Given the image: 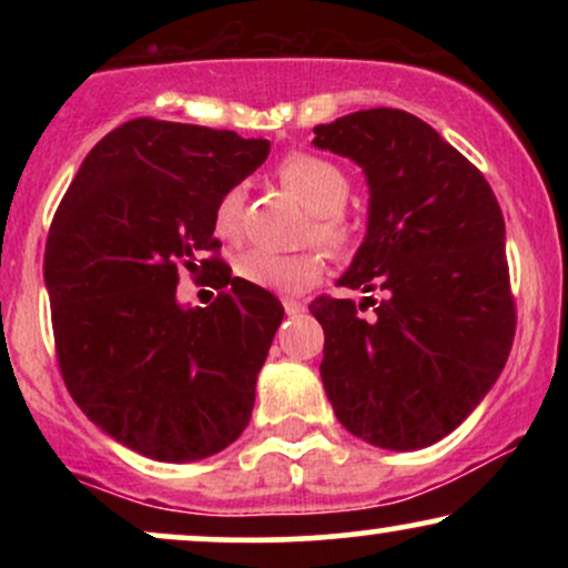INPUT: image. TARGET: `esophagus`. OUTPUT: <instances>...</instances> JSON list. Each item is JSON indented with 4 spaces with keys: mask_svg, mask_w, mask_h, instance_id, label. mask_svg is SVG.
<instances>
[{
    "mask_svg": "<svg viewBox=\"0 0 568 568\" xmlns=\"http://www.w3.org/2000/svg\"><path fill=\"white\" fill-rule=\"evenodd\" d=\"M283 306H285V315H288V317H296V315H302V312L306 310V306H304L302 302H296V298H285Z\"/></svg>",
    "mask_w": 568,
    "mask_h": 568,
    "instance_id": "1",
    "label": "esophagus"
}]
</instances>
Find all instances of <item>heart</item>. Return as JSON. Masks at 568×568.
<instances>
[{"mask_svg":"<svg viewBox=\"0 0 568 568\" xmlns=\"http://www.w3.org/2000/svg\"><path fill=\"white\" fill-rule=\"evenodd\" d=\"M277 179L310 211L306 237L334 256H344L355 247V226L344 213L352 181L342 165L315 152H291L280 160ZM243 213L245 189L237 184L224 189L213 207V230L221 240H237L243 234ZM323 270L325 258L315 247L302 253L251 247L237 258V275L245 283L270 291H304L323 277Z\"/></svg>","mask_w":568,"mask_h":568,"instance_id":"b5f03b06","label":"heart"}]
</instances>
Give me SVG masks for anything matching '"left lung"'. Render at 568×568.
Listing matches in <instances>:
<instances>
[{"instance_id": "1", "label": "left lung", "mask_w": 568, "mask_h": 568, "mask_svg": "<svg viewBox=\"0 0 568 568\" xmlns=\"http://www.w3.org/2000/svg\"><path fill=\"white\" fill-rule=\"evenodd\" d=\"M315 146L355 160L371 189L368 234L338 285L384 291L382 302L310 304L325 334V395L357 438L433 446L484 400L513 347L499 202L465 154L403 109L317 125Z\"/></svg>"}]
</instances>
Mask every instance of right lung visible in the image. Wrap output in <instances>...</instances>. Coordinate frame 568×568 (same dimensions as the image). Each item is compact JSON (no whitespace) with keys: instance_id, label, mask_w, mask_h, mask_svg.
<instances>
[{"instance_id":"1","label":"right lung","mask_w":568,"mask_h":568,"mask_svg":"<svg viewBox=\"0 0 568 568\" xmlns=\"http://www.w3.org/2000/svg\"><path fill=\"white\" fill-rule=\"evenodd\" d=\"M266 154L264 139L139 116L95 143L50 224L63 382L103 433L149 459H205L251 422L283 306L221 262L213 207ZM181 265L220 291L211 307L178 304Z\"/></svg>"}]
</instances>
